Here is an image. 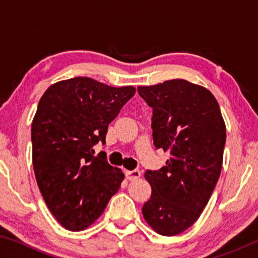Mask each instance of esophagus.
I'll return each mask as SVG.
<instances>
[{"label": "esophagus", "instance_id": "1", "mask_svg": "<svg viewBox=\"0 0 258 258\" xmlns=\"http://www.w3.org/2000/svg\"><path fill=\"white\" fill-rule=\"evenodd\" d=\"M140 176H141V172H140L139 169H133V171L126 172V177H127L128 181L138 180Z\"/></svg>", "mask_w": 258, "mask_h": 258}]
</instances>
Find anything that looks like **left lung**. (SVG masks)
<instances>
[{"instance_id":"obj_1","label":"left lung","mask_w":258,"mask_h":258,"mask_svg":"<svg viewBox=\"0 0 258 258\" xmlns=\"http://www.w3.org/2000/svg\"><path fill=\"white\" fill-rule=\"evenodd\" d=\"M138 92L152 108L155 147L172 156L158 171H146L152 192L142 214L157 233L172 237L198 220L215 189L225 124L214 95L187 81L139 86Z\"/></svg>"}]
</instances>
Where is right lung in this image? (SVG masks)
Listing matches in <instances>:
<instances>
[{
	"label": "right lung",
	"instance_id": "right-lung-1",
	"mask_svg": "<svg viewBox=\"0 0 258 258\" xmlns=\"http://www.w3.org/2000/svg\"><path fill=\"white\" fill-rule=\"evenodd\" d=\"M135 87H112L90 77L51 85L32 124L33 166L47 207L64 229L81 231L99 218L124 174L94 156L106 143L108 125L133 97Z\"/></svg>",
	"mask_w": 258,
	"mask_h": 258
}]
</instances>
